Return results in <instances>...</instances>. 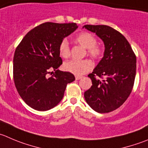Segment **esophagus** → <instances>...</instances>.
<instances>
[{"instance_id": "34e87169", "label": "esophagus", "mask_w": 148, "mask_h": 148, "mask_svg": "<svg viewBox=\"0 0 148 148\" xmlns=\"http://www.w3.org/2000/svg\"><path fill=\"white\" fill-rule=\"evenodd\" d=\"M81 78H82V76H79V75H76V76H75V80H77V81H78V80H80Z\"/></svg>"}]
</instances>
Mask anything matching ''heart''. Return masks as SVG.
I'll use <instances>...</instances> for the list:
<instances>
[{"label": "heart", "mask_w": 148, "mask_h": 148, "mask_svg": "<svg viewBox=\"0 0 148 148\" xmlns=\"http://www.w3.org/2000/svg\"><path fill=\"white\" fill-rule=\"evenodd\" d=\"M75 41L83 47L87 49V54L94 60H99L105 51L104 46L97 43L96 36L90 32L84 31L79 33L75 38ZM59 52L63 58H68L70 56V47L68 41L63 39L59 46ZM93 64L88 59L82 60H70L64 64V69L66 71L75 75H81L92 69Z\"/></svg>", "instance_id": "obj_1"}]
</instances>
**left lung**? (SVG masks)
I'll return each mask as SVG.
<instances>
[{"label": "left lung", "mask_w": 148, "mask_h": 148, "mask_svg": "<svg viewBox=\"0 0 148 148\" xmlns=\"http://www.w3.org/2000/svg\"><path fill=\"white\" fill-rule=\"evenodd\" d=\"M83 27L96 33L105 47L103 58L88 75L92 86L84 92V97L97 112H112L121 106L132 92L136 55L126 38L111 27L86 25Z\"/></svg>", "instance_id": "1"}]
</instances>
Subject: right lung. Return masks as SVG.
<instances>
[{
  "mask_svg": "<svg viewBox=\"0 0 148 148\" xmlns=\"http://www.w3.org/2000/svg\"><path fill=\"white\" fill-rule=\"evenodd\" d=\"M77 27L74 22H45L29 31L16 48L14 81L19 96L30 108L39 111L53 108L63 98L67 84L75 81L73 74L57 68L62 64L60 42Z\"/></svg>",
  "mask_w": 148,
  "mask_h": 148,
  "instance_id": "obj_1",
  "label": "right lung"
}]
</instances>
